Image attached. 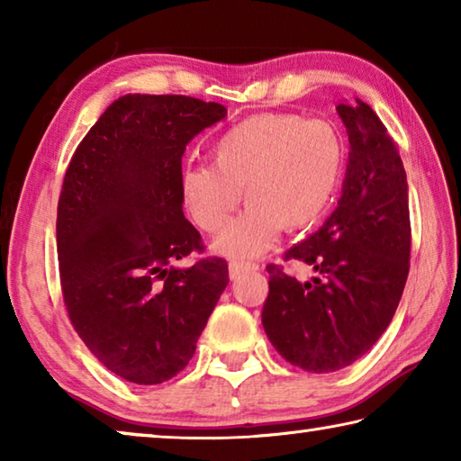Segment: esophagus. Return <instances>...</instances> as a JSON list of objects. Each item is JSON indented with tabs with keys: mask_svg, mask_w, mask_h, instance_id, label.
Here are the masks:
<instances>
[{
	"mask_svg": "<svg viewBox=\"0 0 461 461\" xmlns=\"http://www.w3.org/2000/svg\"><path fill=\"white\" fill-rule=\"evenodd\" d=\"M252 270H258V264L256 262H240V260H231L230 262V278H240L241 275H246V272H252Z\"/></svg>",
	"mask_w": 461,
	"mask_h": 461,
	"instance_id": "1",
	"label": "esophagus"
}]
</instances>
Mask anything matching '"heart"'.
<instances>
[{
	"instance_id": "b5f03b06",
	"label": "heart",
	"mask_w": 461,
	"mask_h": 461,
	"mask_svg": "<svg viewBox=\"0 0 461 461\" xmlns=\"http://www.w3.org/2000/svg\"><path fill=\"white\" fill-rule=\"evenodd\" d=\"M213 165H189L181 194L203 231H220L244 195L249 207L215 240L221 254H260L285 230H305L331 207L346 168V142L327 120L258 113L225 130Z\"/></svg>"
}]
</instances>
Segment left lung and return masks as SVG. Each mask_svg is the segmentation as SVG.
<instances>
[{
	"mask_svg": "<svg viewBox=\"0 0 461 461\" xmlns=\"http://www.w3.org/2000/svg\"><path fill=\"white\" fill-rule=\"evenodd\" d=\"M349 138L338 207L323 228L285 252L313 267L299 283L268 264L262 325L286 362L315 374L354 364L380 339L404 291L411 258L409 186L399 148L374 109L338 105Z\"/></svg>",
	"mask_w": 461,
	"mask_h": 461,
	"instance_id": "8db88e82",
	"label": "left lung"
}]
</instances>
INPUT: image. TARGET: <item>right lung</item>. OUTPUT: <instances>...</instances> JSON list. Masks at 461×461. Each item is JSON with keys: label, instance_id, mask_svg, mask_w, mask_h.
<instances>
[{"label": "right lung", "instance_id": "add662e5", "mask_svg": "<svg viewBox=\"0 0 461 461\" xmlns=\"http://www.w3.org/2000/svg\"><path fill=\"white\" fill-rule=\"evenodd\" d=\"M228 109L186 95L113 101L77 146L62 181L57 249L68 319L91 354L134 384L170 380L194 354L230 283L183 213L186 144Z\"/></svg>", "mask_w": 461, "mask_h": 461}]
</instances>
